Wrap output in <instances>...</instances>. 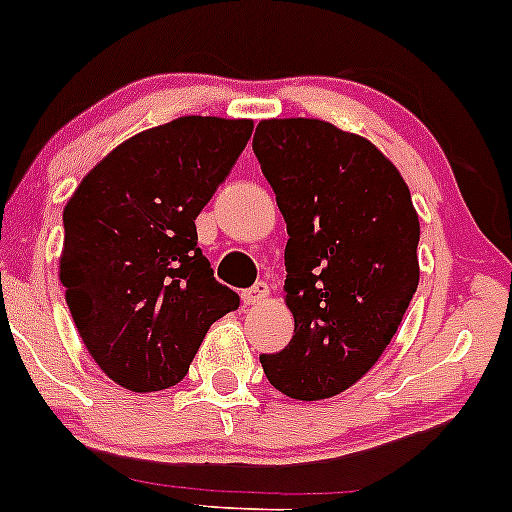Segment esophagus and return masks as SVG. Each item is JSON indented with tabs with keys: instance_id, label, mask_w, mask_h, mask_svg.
I'll return each mask as SVG.
<instances>
[{
	"instance_id": "obj_1",
	"label": "esophagus",
	"mask_w": 512,
	"mask_h": 512,
	"mask_svg": "<svg viewBox=\"0 0 512 512\" xmlns=\"http://www.w3.org/2000/svg\"><path fill=\"white\" fill-rule=\"evenodd\" d=\"M269 296V284L267 282H257L255 286H250V289L243 291V301L245 306H260V303H265Z\"/></svg>"
}]
</instances>
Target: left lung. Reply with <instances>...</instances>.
Listing matches in <instances>:
<instances>
[{
	"label": "left lung",
	"instance_id": "left-lung-1",
	"mask_svg": "<svg viewBox=\"0 0 512 512\" xmlns=\"http://www.w3.org/2000/svg\"><path fill=\"white\" fill-rule=\"evenodd\" d=\"M252 150L286 221L294 313V338L260 362L274 389L320 401L357 384L406 316L420 279L418 213L393 162L328 121H260Z\"/></svg>",
	"mask_w": 512,
	"mask_h": 512
}]
</instances>
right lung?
Listing matches in <instances>:
<instances>
[{
  "instance_id": "1",
  "label": "right lung",
  "mask_w": 512,
  "mask_h": 512,
  "mask_svg": "<svg viewBox=\"0 0 512 512\" xmlns=\"http://www.w3.org/2000/svg\"><path fill=\"white\" fill-rule=\"evenodd\" d=\"M250 136L247 119L162 123L111 150L67 201V308L89 355L123 389L179 384L206 330L240 306L213 277L194 221Z\"/></svg>"
}]
</instances>
